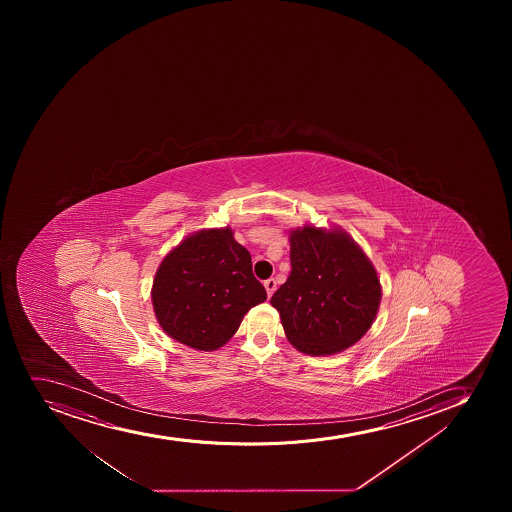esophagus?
<instances>
[{
	"label": "esophagus",
	"instance_id": "1",
	"mask_svg": "<svg viewBox=\"0 0 512 512\" xmlns=\"http://www.w3.org/2000/svg\"><path fill=\"white\" fill-rule=\"evenodd\" d=\"M265 290H267V295H272L275 292V289H277V282H275V279H267L264 282Z\"/></svg>",
	"mask_w": 512,
	"mask_h": 512
}]
</instances>
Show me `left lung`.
Masks as SVG:
<instances>
[{"mask_svg":"<svg viewBox=\"0 0 512 512\" xmlns=\"http://www.w3.org/2000/svg\"><path fill=\"white\" fill-rule=\"evenodd\" d=\"M289 279L270 299L285 335L309 355L339 354L359 342L379 310V277L342 230L305 225L290 233Z\"/></svg>","mask_w":512,"mask_h":512,"instance_id":"1","label":"left lung"}]
</instances>
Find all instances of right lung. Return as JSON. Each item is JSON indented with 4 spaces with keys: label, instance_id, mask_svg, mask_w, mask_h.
Instances as JSON below:
<instances>
[{
    "label": "right lung",
    "instance_id": "add662e5",
    "mask_svg": "<svg viewBox=\"0 0 512 512\" xmlns=\"http://www.w3.org/2000/svg\"><path fill=\"white\" fill-rule=\"evenodd\" d=\"M267 300L253 277L252 257L232 228H208L185 238L158 267L152 287L158 324L192 349H218L243 315Z\"/></svg>",
    "mask_w": 512,
    "mask_h": 512
}]
</instances>
